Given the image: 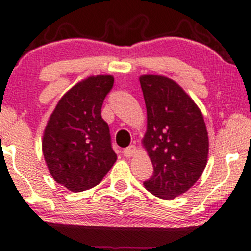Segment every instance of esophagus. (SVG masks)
<instances>
[{"label":"esophagus","instance_id":"esophagus-1","mask_svg":"<svg viewBox=\"0 0 251 251\" xmlns=\"http://www.w3.org/2000/svg\"><path fill=\"white\" fill-rule=\"evenodd\" d=\"M123 153H125L126 157H132L135 156L136 153H137V147L136 145H129L128 148H126L125 150H123Z\"/></svg>","mask_w":251,"mask_h":251}]
</instances>
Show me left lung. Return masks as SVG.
Masks as SVG:
<instances>
[{
	"instance_id": "obj_1",
	"label": "left lung",
	"mask_w": 251,
	"mask_h": 251,
	"mask_svg": "<svg viewBox=\"0 0 251 251\" xmlns=\"http://www.w3.org/2000/svg\"><path fill=\"white\" fill-rule=\"evenodd\" d=\"M140 82L147 106V131L142 144L153 165L144 187L160 199L187 192L201 177L209 142L202 113L172 79L144 74Z\"/></svg>"
}]
</instances>
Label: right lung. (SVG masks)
<instances>
[{"label":"right lung","mask_w":251,"mask_h":251,"mask_svg":"<svg viewBox=\"0 0 251 251\" xmlns=\"http://www.w3.org/2000/svg\"><path fill=\"white\" fill-rule=\"evenodd\" d=\"M114 85L109 74L92 75L58 101L42 140L52 178L72 192L97 186L116 162L109 126L101 117L104 98Z\"/></svg>","instance_id":"1"}]
</instances>
